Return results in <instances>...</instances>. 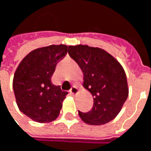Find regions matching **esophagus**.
I'll return each instance as SVG.
<instances>
[{"instance_id":"34e87169","label":"esophagus","mask_w":151,"mask_h":151,"mask_svg":"<svg viewBox=\"0 0 151 151\" xmlns=\"http://www.w3.org/2000/svg\"><path fill=\"white\" fill-rule=\"evenodd\" d=\"M78 92V88L76 85H73L70 89V94H72V95H76Z\"/></svg>"}]
</instances>
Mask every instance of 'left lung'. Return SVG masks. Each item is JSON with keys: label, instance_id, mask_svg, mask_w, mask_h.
<instances>
[{"label": "left lung", "instance_id": "obj_1", "mask_svg": "<svg viewBox=\"0 0 151 151\" xmlns=\"http://www.w3.org/2000/svg\"><path fill=\"white\" fill-rule=\"evenodd\" d=\"M68 54L83 73V86L94 97L88 112L78 111L83 121L90 125L107 123L120 112L128 95L125 72L106 51L88 45L68 46Z\"/></svg>", "mask_w": 151, "mask_h": 151}]
</instances>
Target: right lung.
Returning <instances> with one entry per match:
<instances>
[{
    "mask_svg": "<svg viewBox=\"0 0 151 151\" xmlns=\"http://www.w3.org/2000/svg\"><path fill=\"white\" fill-rule=\"evenodd\" d=\"M67 52L65 45L39 48L25 56L17 68L12 86L17 106L35 122H49L60 113L68 92L54 85L51 77Z\"/></svg>",
    "mask_w": 151,
    "mask_h": 151,
    "instance_id": "add662e5",
    "label": "right lung"
}]
</instances>
